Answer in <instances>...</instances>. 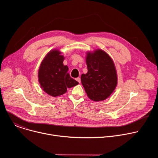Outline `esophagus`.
Wrapping results in <instances>:
<instances>
[{"label":"esophagus","mask_w":158,"mask_h":158,"mask_svg":"<svg viewBox=\"0 0 158 158\" xmlns=\"http://www.w3.org/2000/svg\"><path fill=\"white\" fill-rule=\"evenodd\" d=\"M76 80L79 83H80V82H81V78H80V77H77V78H76Z\"/></svg>","instance_id":"1"}]
</instances>
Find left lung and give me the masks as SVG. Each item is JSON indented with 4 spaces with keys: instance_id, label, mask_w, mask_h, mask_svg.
<instances>
[{
    "instance_id": "obj_1",
    "label": "left lung",
    "mask_w": 158,
    "mask_h": 158,
    "mask_svg": "<svg viewBox=\"0 0 158 158\" xmlns=\"http://www.w3.org/2000/svg\"><path fill=\"white\" fill-rule=\"evenodd\" d=\"M87 73L82 74L81 83L89 98L100 101L107 98L117 85V74L113 61L102 50L88 53Z\"/></svg>"
}]
</instances>
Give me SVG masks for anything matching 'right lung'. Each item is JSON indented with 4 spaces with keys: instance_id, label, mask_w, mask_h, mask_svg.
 Wrapping results in <instances>:
<instances>
[{
    "instance_id": "add662e5",
    "label": "right lung",
    "mask_w": 158,
    "mask_h": 158,
    "mask_svg": "<svg viewBox=\"0 0 158 158\" xmlns=\"http://www.w3.org/2000/svg\"><path fill=\"white\" fill-rule=\"evenodd\" d=\"M59 51L54 50L45 57L39 70V81L44 91L49 95L56 97L79 84L71 77L69 68L64 65V56Z\"/></svg>"
}]
</instances>
